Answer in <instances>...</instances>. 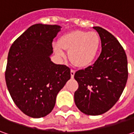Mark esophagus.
I'll list each match as a JSON object with an SVG mask.
<instances>
[{
	"instance_id": "esophagus-1",
	"label": "esophagus",
	"mask_w": 134,
	"mask_h": 134,
	"mask_svg": "<svg viewBox=\"0 0 134 134\" xmlns=\"http://www.w3.org/2000/svg\"><path fill=\"white\" fill-rule=\"evenodd\" d=\"M75 71L74 70H71V78H73L74 77V76H75Z\"/></svg>"
}]
</instances>
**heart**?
I'll use <instances>...</instances> for the list:
<instances>
[{
	"label": "heart",
	"mask_w": 134,
	"mask_h": 134,
	"mask_svg": "<svg viewBox=\"0 0 134 134\" xmlns=\"http://www.w3.org/2000/svg\"><path fill=\"white\" fill-rule=\"evenodd\" d=\"M100 44V36L97 33L75 30L62 35L58 43H54L53 47L60 57L65 56L64 50L69 51L70 61L79 68H85L95 60Z\"/></svg>",
	"instance_id": "heart-1"
}]
</instances>
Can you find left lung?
Here are the masks:
<instances>
[{
    "label": "left lung",
    "instance_id": "8db88e82",
    "mask_svg": "<svg viewBox=\"0 0 134 134\" xmlns=\"http://www.w3.org/2000/svg\"><path fill=\"white\" fill-rule=\"evenodd\" d=\"M93 28L101 41V53L92 65L76 71L78 89L75 102L82 113L98 116L115 105L125 87L128 71L124 48L116 38L100 27Z\"/></svg>",
    "mask_w": 134,
    "mask_h": 134
}]
</instances>
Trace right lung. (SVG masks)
Instances as JSON below:
<instances>
[{
  "label": "right lung",
  "instance_id": "obj_1",
  "mask_svg": "<svg viewBox=\"0 0 134 134\" xmlns=\"http://www.w3.org/2000/svg\"><path fill=\"white\" fill-rule=\"evenodd\" d=\"M59 25L36 24L9 49L5 79L14 103L27 116L42 118L54 109L56 98L71 78L70 69L51 61Z\"/></svg>",
  "mask_w": 134,
  "mask_h": 134
}]
</instances>
